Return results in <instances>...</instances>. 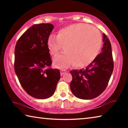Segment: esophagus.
Wrapping results in <instances>:
<instances>
[{"mask_svg": "<svg viewBox=\"0 0 128 128\" xmlns=\"http://www.w3.org/2000/svg\"><path fill=\"white\" fill-rule=\"evenodd\" d=\"M66 70H65V69H62V70H61V71H60V74H61V75H63L65 73H66Z\"/></svg>", "mask_w": 128, "mask_h": 128, "instance_id": "1", "label": "esophagus"}]
</instances>
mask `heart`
<instances>
[{
  "instance_id": "obj_1",
  "label": "heart",
  "mask_w": 128,
  "mask_h": 128,
  "mask_svg": "<svg viewBox=\"0 0 128 128\" xmlns=\"http://www.w3.org/2000/svg\"><path fill=\"white\" fill-rule=\"evenodd\" d=\"M47 45L52 56L66 52L54 59L59 68L72 64L76 67L88 66L98 55L102 46V36L97 29L85 24L70 25L59 30L56 36H51Z\"/></svg>"
}]
</instances>
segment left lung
<instances>
[{"label": "left lung", "mask_w": 128, "mask_h": 128, "mask_svg": "<svg viewBox=\"0 0 128 128\" xmlns=\"http://www.w3.org/2000/svg\"><path fill=\"white\" fill-rule=\"evenodd\" d=\"M102 53L85 69L73 70L70 88L73 94L81 99H92L98 96L107 88L114 70L111 44L103 34Z\"/></svg>", "instance_id": "left-lung-1"}]
</instances>
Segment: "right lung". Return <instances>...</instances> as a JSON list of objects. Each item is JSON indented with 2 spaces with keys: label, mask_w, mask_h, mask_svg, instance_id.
Listing matches in <instances>:
<instances>
[{
  "label": "right lung",
  "mask_w": 128,
  "mask_h": 128,
  "mask_svg": "<svg viewBox=\"0 0 128 128\" xmlns=\"http://www.w3.org/2000/svg\"><path fill=\"white\" fill-rule=\"evenodd\" d=\"M54 28L51 24L33 25L15 46V73L25 92L36 99L51 96L60 78L59 69L50 68L52 61L47 42Z\"/></svg>",
  "instance_id": "right-lung-1"
}]
</instances>
